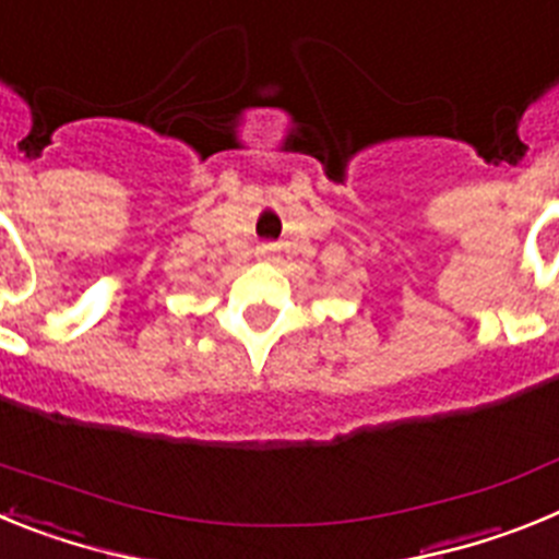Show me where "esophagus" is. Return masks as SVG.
Listing matches in <instances>:
<instances>
[{"instance_id":"34e87169","label":"esophagus","mask_w":559,"mask_h":559,"mask_svg":"<svg viewBox=\"0 0 559 559\" xmlns=\"http://www.w3.org/2000/svg\"><path fill=\"white\" fill-rule=\"evenodd\" d=\"M257 254L263 257V260H274V249H271V246H260V251H257Z\"/></svg>"}]
</instances>
